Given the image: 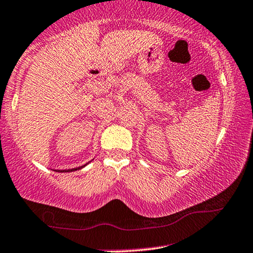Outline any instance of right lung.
I'll return each instance as SVG.
<instances>
[{"label":"right lung","mask_w":253,"mask_h":253,"mask_svg":"<svg viewBox=\"0 0 253 253\" xmlns=\"http://www.w3.org/2000/svg\"><path fill=\"white\" fill-rule=\"evenodd\" d=\"M84 166H86V165L77 167V169H62V171H57V172H73V171H77V169H82V167H84Z\"/></svg>","instance_id":"add662e5"}]
</instances>
